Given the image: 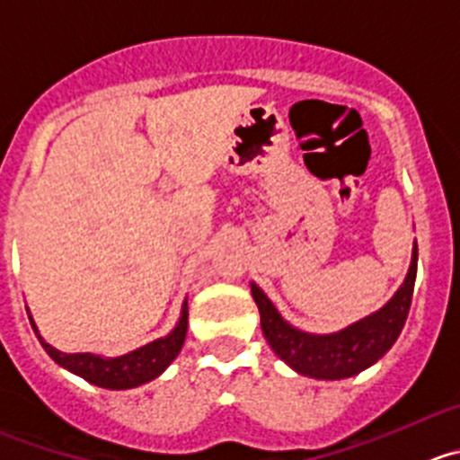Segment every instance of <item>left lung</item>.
Listing matches in <instances>:
<instances>
[{"mask_svg":"<svg viewBox=\"0 0 460 460\" xmlns=\"http://www.w3.org/2000/svg\"><path fill=\"white\" fill-rule=\"evenodd\" d=\"M418 270V244H413L407 279L385 307L332 334H310L292 328L274 303L252 283V296L261 312V328L271 350L288 367L314 380H343L373 367L400 337L411 307Z\"/></svg>","mask_w":460,"mask_h":460,"instance_id":"8db88e82","label":"left lung"}]
</instances>
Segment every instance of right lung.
I'll use <instances>...</instances> for the list:
<instances>
[{
  "instance_id": "obj_1",
  "label": "right lung",
  "mask_w": 460,
  "mask_h": 460,
  "mask_svg": "<svg viewBox=\"0 0 460 460\" xmlns=\"http://www.w3.org/2000/svg\"><path fill=\"white\" fill-rule=\"evenodd\" d=\"M29 319L40 343H42V349L47 350L53 362L60 364L62 368L71 371L74 376H80L89 385H96L101 389L121 391L135 389V386H141L159 377L171 367L172 359L180 355L181 346H184L186 330H189V303L184 301V305H181V316L175 328H172V332L146 343V346L132 350V353L121 355V358H101V355L92 353H60V350L53 349L51 343L40 337L33 316H29Z\"/></svg>"
}]
</instances>
